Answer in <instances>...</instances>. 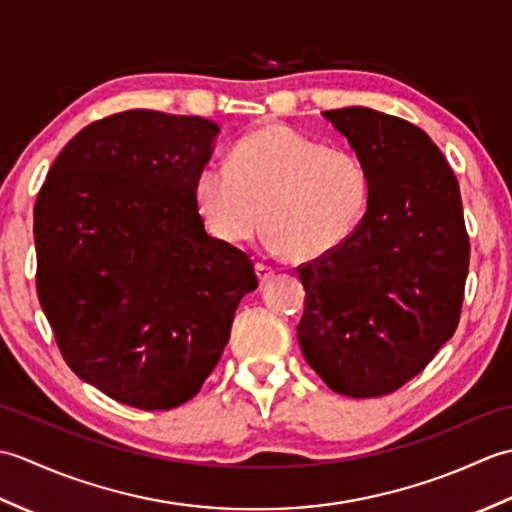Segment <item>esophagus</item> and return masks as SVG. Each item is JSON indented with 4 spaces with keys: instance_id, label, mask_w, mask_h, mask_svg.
<instances>
[{
    "instance_id": "1",
    "label": "esophagus",
    "mask_w": 512,
    "mask_h": 512,
    "mask_svg": "<svg viewBox=\"0 0 512 512\" xmlns=\"http://www.w3.org/2000/svg\"><path fill=\"white\" fill-rule=\"evenodd\" d=\"M255 273H257V277H259V281H268V279L275 277L277 270H275L273 266H268V264H257V266H255Z\"/></svg>"
}]
</instances>
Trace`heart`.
<instances>
[{
	"instance_id": "heart-1",
	"label": "heart",
	"mask_w": 512,
	"mask_h": 512,
	"mask_svg": "<svg viewBox=\"0 0 512 512\" xmlns=\"http://www.w3.org/2000/svg\"><path fill=\"white\" fill-rule=\"evenodd\" d=\"M372 173L354 149L325 147L286 125H262L235 143L226 165L209 162L193 182L206 228L224 244L253 239L295 262H314L343 248L361 228Z\"/></svg>"
}]
</instances>
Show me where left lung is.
Masks as SVG:
<instances>
[{
  "mask_svg": "<svg viewBox=\"0 0 512 512\" xmlns=\"http://www.w3.org/2000/svg\"><path fill=\"white\" fill-rule=\"evenodd\" d=\"M372 173L361 228L299 266L297 339L336 394L376 398L420 374L460 323L471 244L458 178L420 127L343 107L323 112Z\"/></svg>",
  "mask_w": 512,
  "mask_h": 512,
  "instance_id": "left-lung-1",
  "label": "left lung"
}]
</instances>
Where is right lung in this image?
<instances>
[{"label": "right lung", "instance_id": "obj_1", "mask_svg": "<svg viewBox=\"0 0 512 512\" xmlns=\"http://www.w3.org/2000/svg\"><path fill=\"white\" fill-rule=\"evenodd\" d=\"M217 134L200 116L112 114L63 147L37 195L41 308L72 372L123 405L198 394L257 288L248 255L206 233L193 202Z\"/></svg>", "mask_w": 512, "mask_h": 512}]
</instances>
